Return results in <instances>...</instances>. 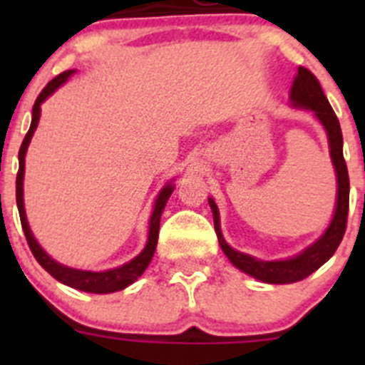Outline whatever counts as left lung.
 I'll use <instances>...</instances> for the list:
<instances>
[{"label": "left lung", "instance_id": "left-lung-1", "mask_svg": "<svg viewBox=\"0 0 365 365\" xmlns=\"http://www.w3.org/2000/svg\"><path fill=\"white\" fill-rule=\"evenodd\" d=\"M289 100H291L292 108L309 109V111L314 113L316 120L324 125L325 133H327L331 163H333L334 173H336V205H334L333 219L324 230V234L314 243L309 245L307 248H303L302 252L292 257L272 261L257 259L250 254L235 250L225 241L221 232V221H219V208L214 199H208L212 214H214L215 234H217L219 245H221L225 256L241 272L248 274V276H252V278L259 279L263 283H272V285L302 282V279L307 278L309 274L320 269L325 261L336 252L338 245H340L341 237L346 234L347 212H349V175H347L344 150H341L344 148V138H341L340 122H338L333 108L329 104L327 96L322 91L320 82L305 67H298V74H296L294 82H292Z\"/></svg>", "mask_w": 365, "mask_h": 365}]
</instances>
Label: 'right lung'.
Segmentation results:
<instances>
[{"instance_id":"add662e5","label":"right lung","mask_w":365,"mask_h":365,"mask_svg":"<svg viewBox=\"0 0 365 365\" xmlns=\"http://www.w3.org/2000/svg\"><path fill=\"white\" fill-rule=\"evenodd\" d=\"M76 73L74 69L63 71L62 74H58L56 78L51 80L47 83L43 91L40 93V96L36 98L34 106H32V120H31V128H29L27 135H25L24 143H21V148H19V170H18V177H16V202H18V212H19V219H21V227H24L25 237H27V243L31 247V252L34 254L36 261L43 267L47 272L53 276L54 279H58L60 283L67 287H73L76 291H83V292H93V294H109V292H117L125 289V287H130L131 283L137 282L140 276L144 274V270L148 269L150 265L151 257L155 254V248H157V240H159V227H160V215L164 212V206H166L168 199L172 195L173 188V180H170L166 186L159 192L157 199H155L153 210H151L150 215V227H148V241L146 247L143 248V252L135 256L133 259H130L128 263L120 267H115V269L109 270H100V272H95V270H82V269H73V267L62 265V263H58L56 259L49 256V254L45 252L43 248L40 247V243L36 241L34 234H32L31 227H29L27 221V214H25V202H24V177H25V155H27L29 144H31V138L34 135L38 128V122H40V115H41V104H43L45 100L49 98L54 91H56L58 87L63 86L67 80Z\"/></svg>"}]
</instances>
